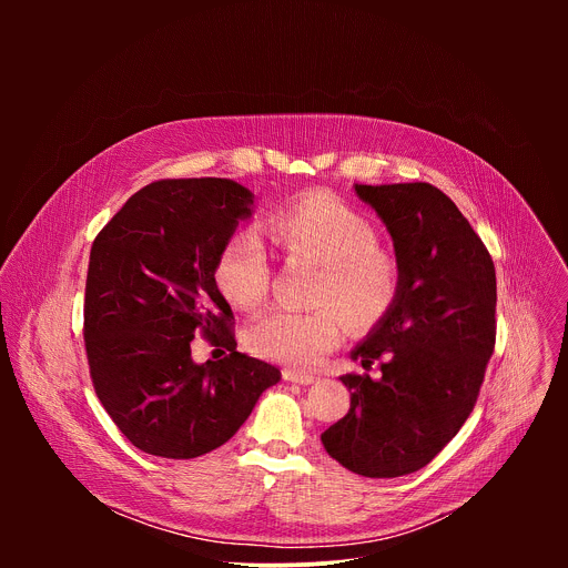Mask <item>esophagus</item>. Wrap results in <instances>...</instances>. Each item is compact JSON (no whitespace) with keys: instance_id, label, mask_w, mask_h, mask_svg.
I'll list each match as a JSON object with an SVG mask.
<instances>
[{"instance_id":"1","label":"esophagus","mask_w":568,"mask_h":568,"mask_svg":"<svg viewBox=\"0 0 568 568\" xmlns=\"http://www.w3.org/2000/svg\"><path fill=\"white\" fill-rule=\"evenodd\" d=\"M283 379L285 382H292V384H312L314 382V375L310 373H298V371H283Z\"/></svg>"}]
</instances>
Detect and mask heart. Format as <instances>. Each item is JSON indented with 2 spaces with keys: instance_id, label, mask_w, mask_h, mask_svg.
<instances>
[{
  "instance_id": "b5f03b06",
  "label": "heart",
  "mask_w": 568,
  "mask_h": 568,
  "mask_svg": "<svg viewBox=\"0 0 568 568\" xmlns=\"http://www.w3.org/2000/svg\"><path fill=\"white\" fill-rule=\"evenodd\" d=\"M272 237L296 258L321 265L312 303L316 312L276 310L247 331L254 355L310 368L342 339V318L353 331H371L388 314L397 294V265L377 247L373 222L331 193H310L267 220ZM272 265L261 233L235 229L215 261V283L240 310H254L270 292Z\"/></svg>"
}]
</instances>
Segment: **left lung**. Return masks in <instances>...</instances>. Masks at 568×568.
<instances>
[{"label":"left lung","instance_id":"obj_1","mask_svg":"<svg viewBox=\"0 0 568 568\" xmlns=\"http://www.w3.org/2000/svg\"><path fill=\"white\" fill-rule=\"evenodd\" d=\"M353 189L393 240L397 294L351 351L362 366L382 357V377H339L351 409L321 443L355 474L395 478L425 467L471 414L495 351L497 276L480 237L436 186Z\"/></svg>","mask_w":568,"mask_h":568}]
</instances>
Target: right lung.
Returning a JSON list of instances; mask_svg holds the SVG:
<instances>
[{
  "instance_id": "add662e5",
  "label": "right lung",
  "mask_w": 568,
  "mask_h": 568,
  "mask_svg": "<svg viewBox=\"0 0 568 568\" xmlns=\"http://www.w3.org/2000/svg\"><path fill=\"white\" fill-rule=\"evenodd\" d=\"M256 211L233 180H161L97 235L85 285V348L97 395L141 452L197 458L224 445L281 371L237 353L215 283L226 237ZM202 329L230 357L197 365Z\"/></svg>"
}]
</instances>
